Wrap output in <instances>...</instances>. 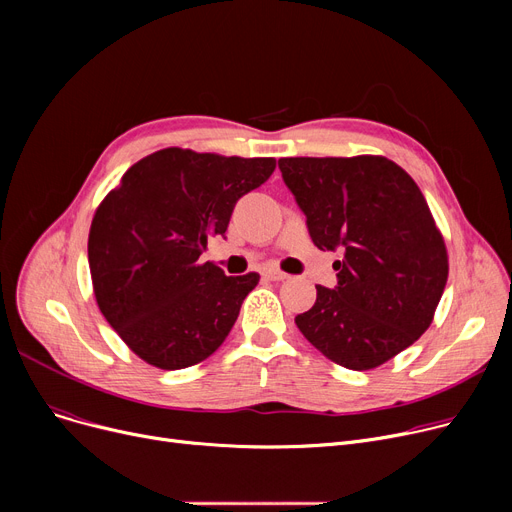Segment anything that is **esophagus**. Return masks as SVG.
<instances>
[{
  "label": "esophagus",
  "instance_id": "34e87169",
  "mask_svg": "<svg viewBox=\"0 0 512 512\" xmlns=\"http://www.w3.org/2000/svg\"><path fill=\"white\" fill-rule=\"evenodd\" d=\"M265 278L267 280H274V282H284V280H290L288 274L276 270V267H270V270H265Z\"/></svg>",
  "mask_w": 512,
  "mask_h": 512
}]
</instances>
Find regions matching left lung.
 <instances>
[{
    "label": "left lung",
    "mask_w": 512,
    "mask_h": 512,
    "mask_svg": "<svg viewBox=\"0 0 512 512\" xmlns=\"http://www.w3.org/2000/svg\"><path fill=\"white\" fill-rule=\"evenodd\" d=\"M282 178L313 245L338 251V284L315 286L294 317L330 361L373 369L432 324L448 280L444 238L415 180L382 155L282 157Z\"/></svg>",
    "instance_id": "obj_1"
}]
</instances>
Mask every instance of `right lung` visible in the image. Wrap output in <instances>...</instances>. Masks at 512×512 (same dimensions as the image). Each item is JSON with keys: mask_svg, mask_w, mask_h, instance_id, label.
<instances>
[{"mask_svg": "<svg viewBox=\"0 0 512 512\" xmlns=\"http://www.w3.org/2000/svg\"><path fill=\"white\" fill-rule=\"evenodd\" d=\"M276 170L274 157L168 147L137 161L107 193L89 232L97 305L118 336L159 369L201 363L230 334L259 274L201 263L236 201Z\"/></svg>", "mask_w": 512, "mask_h": 512, "instance_id": "obj_1", "label": "right lung"}]
</instances>
